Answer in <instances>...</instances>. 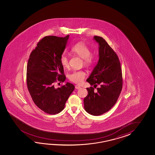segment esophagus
Listing matches in <instances>:
<instances>
[{"label":"esophagus","instance_id":"34e87169","mask_svg":"<svg viewBox=\"0 0 155 155\" xmlns=\"http://www.w3.org/2000/svg\"><path fill=\"white\" fill-rule=\"evenodd\" d=\"M80 87H81L79 85H75V89H79Z\"/></svg>","mask_w":155,"mask_h":155}]
</instances>
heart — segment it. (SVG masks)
<instances>
[{"label":"heart","instance_id":"obj_1","mask_svg":"<svg viewBox=\"0 0 155 155\" xmlns=\"http://www.w3.org/2000/svg\"><path fill=\"white\" fill-rule=\"evenodd\" d=\"M71 50L72 53L82 58L84 65L90 66L94 63V58L90 54L91 50L85 44L82 42L77 43L72 47ZM60 62L64 68L68 67L69 65L68 56L65 54H62L60 58ZM85 76L86 73L84 70H76L70 73L68 78L70 81L76 84H80L83 81Z\"/></svg>","mask_w":155,"mask_h":155}]
</instances>
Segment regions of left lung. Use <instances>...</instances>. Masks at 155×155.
I'll return each instance as SVG.
<instances>
[{
  "label": "left lung",
  "mask_w": 155,
  "mask_h": 155,
  "mask_svg": "<svg viewBox=\"0 0 155 155\" xmlns=\"http://www.w3.org/2000/svg\"><path fill=\"white\" fill-rule=\"evenodd\" d=\"M94 39L99 44V61L86 81L100 87L96 91L92 86L86 88L88 95L84 103L86 112L99 116L111 109L119 98L122 88V70L118 56L105 40L98 36Z\"/></svg>",
  "instance_id": "1"
}]
</instances>
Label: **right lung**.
Instances as JSON below:
<instances>
[{
  "instance_id": "1",
  "label": "right lung",
  "mask_w": 155,
  "mask_h": 155,
  "mask_svg": "<svg viewBox=\"0 0 155 155\" xmlns=\"http://www.w3.org/2000/svg\"><path fill=\"white\" fill-rule=\"evenodd\" d=\"M69 35L62 38L47 36L37 44L30 54L26 69V84L33 101L40 109L54 115L64 109L66 101L75 89L66 82L55 88L56 81L66 79L60 58L66 48Z\"/></svg>"
}]
</instances>
